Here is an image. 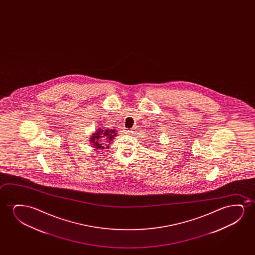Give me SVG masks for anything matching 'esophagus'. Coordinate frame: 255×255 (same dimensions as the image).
<instances>
[{
    "mask_svg": "<svg viewBox=\"0 0 255 255\" xmlns=\"http://www.w3.org/2000/svg\"><path fill=\"white\" fill-rule=\"evenodd\" d=\"M123 133L125 134V135H131L132 134V131L131 130H129V129H123Z\"/></svg>",
    "mask_w": 255,
    "mask_h": 255,
    "instance_id": "1",
    "label": "esophagus"
}]
</instances>
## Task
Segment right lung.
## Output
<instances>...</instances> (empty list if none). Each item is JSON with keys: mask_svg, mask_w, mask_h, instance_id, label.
<instances>
[{"mask_svg": "<svg viewBox=\"0 0 255 255\" xmlns=\"http://www.w3.org/2000/svg\"><path fill=\"white\" fill-rule=\"evenodd\" d=\"M115 136H118L115 129L101 127L91 134L90 142L96 149L103 150L105 148L110 147L109 145L112 139H114Z\"/></svg>", "mask_w": 255, "mask_h": 255, "instance_id": "1", "label": "right lung"}]
</instances>
